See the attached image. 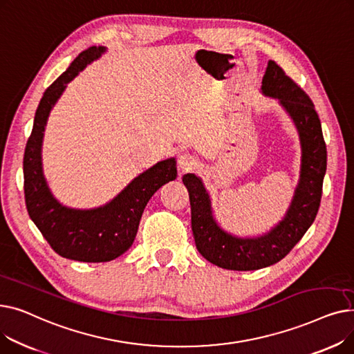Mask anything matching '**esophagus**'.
Returning <instances> with one entry per match:
<instances>
[{"label": "esophagus", "instance_id": "obj_1", "mask_svg": "<svg viewBox=\"0 0 354 354\" xmlns=\"http://www.w3.org/2000/svg\"><path fill=\"white\" fill-rule=\"evenodd\" d=\"M178 166L182 172H189V171L195 169L196 159L189 153H183L178 158Z\"/></svg>", "mask_w": 354, "mask_h": 354}]
</instances>
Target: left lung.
<instances>
[{
  "label": "left lung",
  "mask_w": 354,
  "mask_h": 354,
  "mask_svg": "<svg viewBox=\"0 0 354 354\" xmlns=\"http://www.w3.org/2000/svg\"><path fill=\"white\" fill-rule=\"evenodd\" d=\"M261 91L268 97L278 99L292 119L301 143L300 179L284 218L261 236H235L216 224L209 195L201 178L194 174L182 178L189 192L196 248L209 263L225 270L251 271L281 261L310 228L320 207L327 151L322 123L311 99L272 60L268 62Z\"/></svg>",
  "instance_id": "8db88e82"
}]
</instances>
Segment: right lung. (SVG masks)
<instances>
[{
	"instance_id": "add662e5",
	"label": "right lung",
	"mask_w": 354,
	"mask_h": 354,
	"mask_svg": "<svg viewBox=\"0 0 354 354\" xmlns=\"http://www.w3.org/2000/svg\"><path fill=\"white\" fill-rule=\"evenodd\" d=\"M104 51L106 47L96 46L82 51L44 91L35 111L23 162L24 196L30 218L55 252L83 263L111 261L132 247L146 203L160 187L178 175L174 158L158 162L136 176L116 198L95 209L67 208L50 192L41 165V145L48 115L67 83Z\"/></svg>"
}]
</instances>
